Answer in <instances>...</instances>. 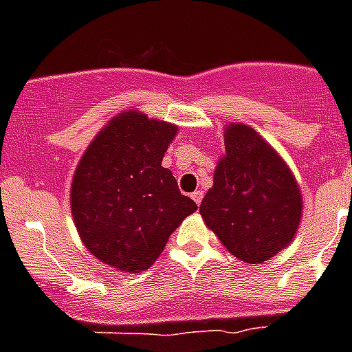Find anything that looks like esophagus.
I'll return each mask as SVG.
<instances>
[{"instance_id":"34e87169","label":"esophagus","mask_w":352,"mask_h":352,"mask_svg":"<svg viewBox=\"0 0 352 352\" xmlns=\"http://www.w3.org/2000/svg\"><path fill=\"white\" fill-rule=\"evenodd\" d=\"M190 196H192V199L196 201L197 207H199V205H201V199H203V190H196V192H192Z\"/></svg>"}]
</instances>
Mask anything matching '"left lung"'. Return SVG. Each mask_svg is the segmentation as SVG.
<instances>
[{
    "label": "left lung",
    "mask_w": 352,
    "mask_h": 352,
    "mask_svg": "<svg viewBox=\"0 0 352 352\" xmlns=\"http://www.w3.org/2000/svg\"><path fill=\"white\" fill-rule=\"evenodd\" d=\"M225 149L199 212L232 255L264 263L292 243L300 223V190L283 158L252 127H226Z\"/></svg>",
    "instance_id": "1"
}]
</instances>
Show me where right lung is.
I'll return each instance as SVG.
<instances>
[{
    "label": "right lung",
    "mask_w": 352,
    "mask_h": 352,
    "mask_svg": "<svg viewBox=\"0 0 352 352\" xmlns=\"http://www.w3.org/2000/svg\"><path fill=\"white\" fill-rule=\"evenodd\" d=\"M176 131L142 113H122L89 144L75 170L72 212L78 235L98 261L120 272L149 268L197 208L162 167Z\"/></svg>",
    "instance_id": "1"
}]
</instances>
